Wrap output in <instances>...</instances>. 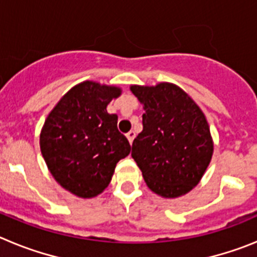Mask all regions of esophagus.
<instances>
[{"label":"esophagus","mask_w":257,"mask_h":257,"mask_svg":"<svg viewBox=\"0 0 257 257\" xmlns=\"http://www.w3.org/2000/svg\"><path fill=\"white\" fill-rule=\"evenodd\" d=\"M126 136L127 139H128V142H130V144H133L134 139H135V133H134V131H130V133L126 134Z\"/></svg>","instance_id":"1"}]
</instances>
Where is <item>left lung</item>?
I'll return each instance as SVG.
<instances>
[{
	"label": "left lung",
	"instance_id": "1",
	"mask_svg": "<svg viewBox=\"0 0 257 257\" xmlns=\"http://www.w3.org/2000/svg\"><path fill=\"white\" fill-rule=\"evenodd\" d=\"M131 91L145 110L131 156L154 193L166 198L183 196L199 183L212 157L205 114L172 83L131 86Z\"/></svg>",
	"mask_w": 257,
	"mask_h": 257
}]
</instances>
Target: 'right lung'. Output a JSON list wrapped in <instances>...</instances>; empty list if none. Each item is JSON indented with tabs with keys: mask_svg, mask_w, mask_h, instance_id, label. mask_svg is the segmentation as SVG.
Returning a JSON list of instances; mask_svg holds the SVG:
<instances>
[{
	"mask_svg": "<svg viewBox=\"0 0 257 257\" xmlns=\"http://www.w3.org/2000/svg\"><path fill=\"white\" fill-rule=\"evenodd\" d=\"M121 90L86 81L74 86L51 110L41 133V153L61 187L91 198L110 183L115 165L131 145L106 105Z\"/></svg>",
	"mask_w": 257,
	"mask_h": 257,
	"instance_id": "1",
	"label": "right lung"
}]
</instances>
